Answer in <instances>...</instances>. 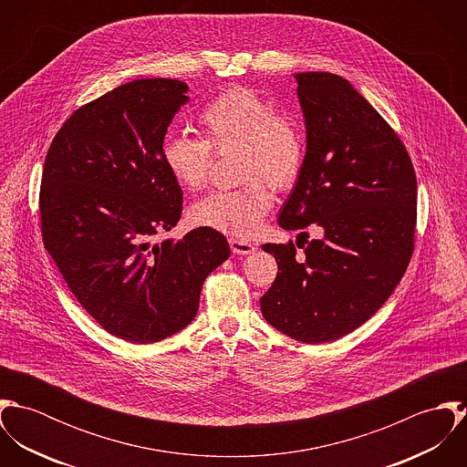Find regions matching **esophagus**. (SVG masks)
Masks as SVG:
<instances>
[{"label": "esophagus", "instance_id": "1", "mask_svg": "<svg viewBox=\"0 0 467 467\" xmlns=\"http://www.w3.org/2000/svg\"><path fill=\"white\" fill-rule=\"evenodd\" d=\"M230 248H232V252H234L235 255H248V254H252V252L255 250V244H252V243H248V241H244V239H235V237H232V239H230Z\"/></svg>", "mask_w": 467, "mask_h": 467}]
</instances>
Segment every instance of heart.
I'll list each match as a JSON object with an SVG mask.
<instances>
[{"mask_svg":"<svg viewBox=\"0 0 467 467\" xmlns=\"http://www.w3.org/2000/svg\"><path fill=\"white\" fill-rule=\"evenodd\" d=\"M202 138L169 134L161 158L169 174L187 191L206 185L219 156L237 152V176L244 182L217 191L191 208V221L235 239H250L273 206V192L291 189L306 165V136L300 124L278 113L266 99L246 86H232L212 99L200 113Z\"/></svg>","mask_w":467,"mask_h":467,"instance_id":"obj_1","label":"heart"}]
</instances>
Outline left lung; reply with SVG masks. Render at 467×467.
<instances>
[{"label":"left lung","mask_w":467,"mask_h":467,"mask_svg":"<svg viewBox=\"0 0 467 467\" xmlns=\"http://www.w3.org/2000/svg\"><path fill=\"white\" fill-rule=\"evenodd\" d=\"M306 117L302 176L278 224L324 239L265 244L278 273L261 311L280 333L326 343L363 326L392 295L415 246L417 180L390 124L339 75H295ZM308 246L306 247L305 244Z\"/></svg>","instance_id":"obj_1"}]
</instances>
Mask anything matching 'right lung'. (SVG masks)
I'll use <instances>...</instances> for the list:
<instances>
[{
	"instance_id": "add662e5",
	"label": "right lung",
	"mask_w": 467,
	"mask_h": 467,
	"mask_svg": "<svg viewBox=\"0 0 467 467\" xmlns=\"http://www.w3.org/2000/svg\"><path fill=\"white\" fill-rule=\"evenodd\" d=\"M187 91L176 78L119 86L75 109L45 158V248L88 315L133 343L189 326L204 278L230 257L226 237L206 226L152 244L183 210L161 143Z\"/></svg>"
}]
</instances>
